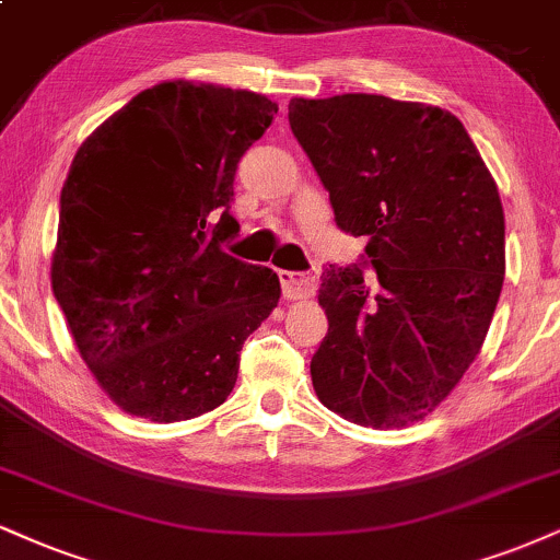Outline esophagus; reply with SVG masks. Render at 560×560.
I'll return each instance as SVG.
<instances>
[{"label": "esophagus", "mask_w": 560, "mask_h": 560, "mask_svg": "<svg viewBox=\"0 0 560 560\" xmlns=\"http://www.w3.org/2000/svg\"><path fill=\"white\" fill-rule=\"evenodd\" d=\"M281 292H284V300H307L315 294V287H318V279L313 273H292V271H279Z\"/></svg>", "instance_id": "34e87169"}]
</instances>
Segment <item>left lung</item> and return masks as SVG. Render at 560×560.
<instances>
[{
  "label": "left lung",
  "mask_w": 560,
  "mask_h": 560,
  "mask_svg": "<svg viewBox=\"0 0 560 560\" xmlns=\"http://www.w3.org/2000/svg\"><path fill=\"white\" fill-rule=\"evenodd\" d=\"M289 127L331 198L368 237L375 279L331 266L328 334L310 362L323 407L365 428L438 409L480 354L506 273L493 174L454 114L373 93L289 101Z\"/></svg>",
  "instance_id": "8db88e82"
}]
</instances>
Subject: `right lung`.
Here are the masks:
<instances>
[{
  "mask_svg": "<svg viewBox=\"0 0 560 560\" xmlns=\"http://www.w3.org/2000/svg\"><path fill=\"white\" fill-rule=\"evenodd\" d=\"M279 104L164 80L98 125L62 187L51 289L109 399L151 422L226 401L240 349L279 305V276L221 250L242 153Z\"/></svg>",
  "mask_w": 560,
  "mask_h": 560,
  "instance_id": "right-lung-1",
  "label": "right lung"
}]
</instances>
